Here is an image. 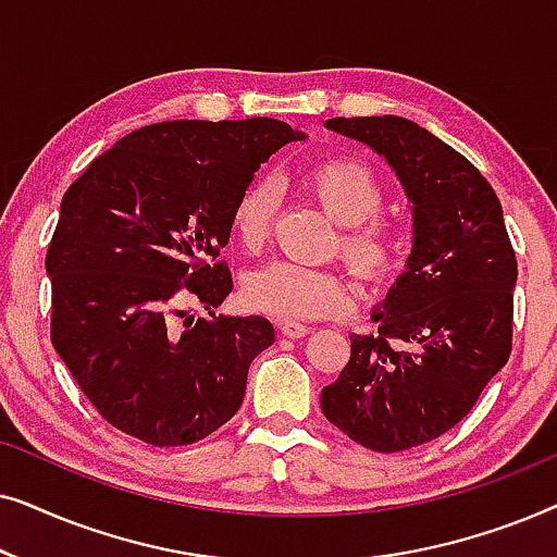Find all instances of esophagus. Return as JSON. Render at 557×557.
<instances>
[{"mask_svg": "<svg viewBox=\"0 0 557 557\" xmlns=\"http://www.w3.org/2000/svg\"><path fill=\"white\" fill-rule=\"evenodd\" d=\"M278 332L288 339H301V337H307L309 326L299 324V322H278Z\"/></svg>", "mask_w": 557, "mask_h": 557, "instance_id": "obj_1", "label": "esophagus"}]
</instances>
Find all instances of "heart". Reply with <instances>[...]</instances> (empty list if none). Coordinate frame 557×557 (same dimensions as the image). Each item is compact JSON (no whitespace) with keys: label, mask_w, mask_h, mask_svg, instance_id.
<instances>
[{"label":"heart","mask_w":557,"mask_h":557,"mask_svg":"<svg viewBox=\"0 0 557 557\" xmlns=\"http://www.w3.org/2000/svg\"><path fill=\"white\" fill-rule=\"evenodd\" d=\"M307 189L326 215L342 225L337 250L342 261L364 286H383L398 276L408 256V238L398 223L383 215V180L352 157H332L307 172ZM281 205V187L273 177L250 180L235 197L231 227L250 253L271 238ZM243 299L261 314L296 322L345 314L355 292L337 271L301 263H269L248 273Z\"/></svg>","instance_id":"heart-1"}]
</instances>
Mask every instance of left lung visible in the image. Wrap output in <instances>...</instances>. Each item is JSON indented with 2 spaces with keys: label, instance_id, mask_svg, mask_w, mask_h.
<instances>
[{
  "label": "left lung",
  "instance_id": "left-lung-1",
  "mask_svg": "<svg viewBox=\"0 0 557 557\" xmlns=\"http://www.w3.org/2000/svg\"><path fill=\"white\" fill-rule=\"evenodd\" d=\"M326 128L387 159L413 202V250L372 311L377 332L349 334V362L322 391V413L370 451H408L451 431L507 364L515 248L484 174L423 126L357 116Z\"/></svg>",
  "mask_w": 557,
  "mask_h": 557
}]
</instances>
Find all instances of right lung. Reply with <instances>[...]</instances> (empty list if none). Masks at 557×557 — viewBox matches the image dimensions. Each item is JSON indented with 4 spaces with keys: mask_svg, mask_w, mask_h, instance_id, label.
Here are the masks:
<instances>
[{
    "mask_svg": "<svg viewBox=\"0 0 557 557\" xmlns=\"http://www.w3.org/2000/svg\"><path fill=\"white\" fill-rule=\"evenodd\" d=\"M294 139L304 134L265 116L162 121L126 134L67 187L45 256L50 339L113 429L170 448L238 413L273 326L215 317L233 292L220 250L235 197Z\"/></svg>",
    "mask_w": 557,
    "mask_h": 557,
    "instance_id": "right-lung-1",
    "label": "right lung"
}]
</instances>
